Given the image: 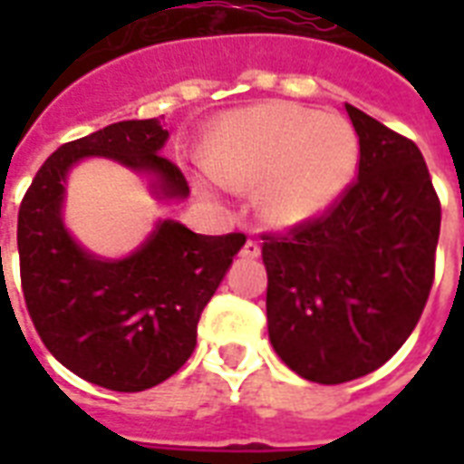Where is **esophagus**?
I'll list each match as a JSON object with an SVG mask.
<instances>
[{"instance_id": "1", "label": "esophagus", "mask_w": 464, "mask_h": 464, "mask_svg": "<svg viewBox=\"0 0 464 464\" xmlns=\"http://www.w3.org/2000/svg\"><path fill=\"white\" fill-rule=\"evenodd\" d=\"M241 253L246 256V258H258V256H261V241L248 238V241H246V246H243Z\"/></svg>"}]
</instances>
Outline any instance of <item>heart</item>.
<instances>
[{
  "label": "heart",
  "mask_w": 464,
  "mask_h": 464,
  "mask_svg": "<svg viewBox=\"0 0 464 464\" xmlns=\"http://www.w3.org/2000/svg\"><path fill=\"white\" fill-rule=\"evenodd\" d=\"M358 133L341 114L271 102L226 116L213 131L203 183L258 186L273 226H301L338 201L358 169Z\"/></svg>",
  "instance_id": "1"
}]
</instances>
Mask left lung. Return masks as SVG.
Segmentation results:
<instances>
[{
  "label": "left lung",
  "instance_id": "obj_1",
  "mask_svg": "<svg viewBox=\"0 0 464 464\" xmlns=\"http://www.w3.org/2000/svg\"><path fill=\"white\" fill-rule=\"evenodd\" d=\"M358 179L318 218L263 233L268 335L301 378L338 385L388 362L435 281L440 198L412 139L345 104Z\"/></svg>",
  "mask_w": 464,
  "mask_h": 464
}]
</instances>
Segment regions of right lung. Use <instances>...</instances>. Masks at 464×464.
<instances>
[{
	"label": "right lung",
	"mask_w": 464,
	"mask_h": 464,
	"mask_svg": "<svg viewBox=\"0 0 464 464\" xmlns=\"http://www.w3.org/2000/svg\"><path fill=\"white\" fill-rule=\"evenodd\" d=\"M166 139L156 119H143L64 143L19 206L22 291L39 338L64 368L116 392L153 388L191 358L203 308L246 243L243 233L201 236L163 221L129 258L99 261L66 233L64 176L84 156L153 173L161 196H188L181 169L159 153Z\"/></svg>",
	"instance_id": "right-lung-1"
}]
</instances>
